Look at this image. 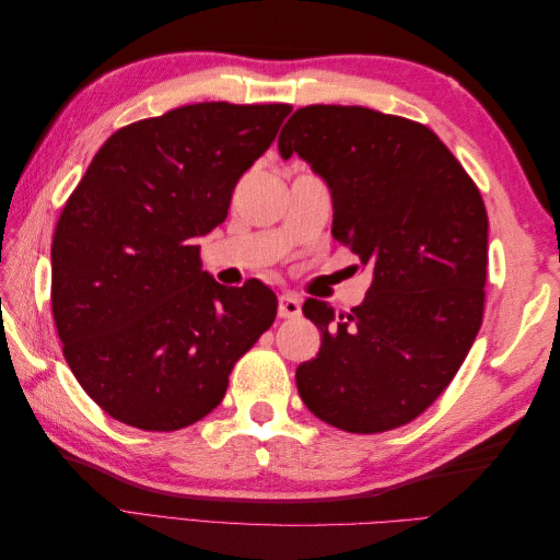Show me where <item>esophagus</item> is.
Segmentation results:
<instances>
[{
    "instance_id": "esophagus-1",
    "label": "esophagus",
    "mask_w": 560,
    "mask_h": 560,
    "mask_svg": "<svg viewBox=\"0 0 560 560\" xmlns=\"http://www.w3.org/2000/svg\"><path fill=\"white\" fill-rule=\"evenodd\" d=\"M278 315L284 319H294L301 315V299L292 292H282L278 299Z\"/></svg>"
}]
</instances>
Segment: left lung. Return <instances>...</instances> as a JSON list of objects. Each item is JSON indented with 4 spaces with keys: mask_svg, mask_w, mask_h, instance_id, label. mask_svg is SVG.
<instances>
[{
    "mask_svg": "<svg viewBox=\"0 0 560 560\" xmlns=\"http://www.w3.org/2000/svg\"><path fill=\"white\" fill-rule=\"evenodd\" d=\"M278 149L325 179L331 235L374 276L350 315L303 303L322 346L296 369L299 395L338 430L406 425L444 393L481 327V194L428 126L366 107H301Z\"/></svg>",
    "mask_w": 560,
    "mask_h": 560,
    "instance_id": "obj_1",
    "label": "left lung"
}]
</instances>
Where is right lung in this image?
<instances>
[{"mask_svg": "<svg viewBox=\"0 0 560 560\" xmlns=\"http://www.w3.org/2000/svg\"><path fill=\"white\" fill-rule=\"evenodd\" d=\"M290 105L198 103L116 130L58 219L50 306L65 360L126 425L173 432L224 399L278 299L200 268L198 238L276 140Z\"/></svg>", "mask_w": 560, "mask_h": 560, "instance_id": "obj_1", "label": "right lung"}]
</instances>
